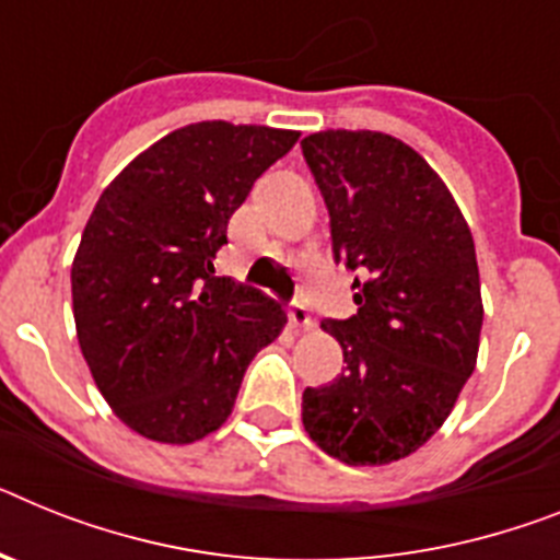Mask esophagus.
<instances>
[{"mask_svg": "<svg viewBox=\"0 0 560 560\" xmlns=\"http://www.w3.org/2000/svg\"><path fill=\"white\" fill-rule=\"evenodd\" d=\"M288 318H290V324H293L295 330H302V332L313 330V316H310V310L304 307L302 302H293V304H290Z\"/></svg>", "mask_w": 560, "mask_h": 560, "instance_id": "esophagus-1", "label": "esophagus"}]
</instances>
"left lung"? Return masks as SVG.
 <instances>
[{"label": "left lung", "mask_w": 560, "mask_h": 560, "mask_svg": "<svg viewBox=\"0 0 560 560\" xmlns=\"http://www.w3.org/2000/svg\"><path fill=\"white\" fill-rule=\"evenodd\" d=\"M302 150L330 210L336 261L359 272V313L322 322L347 368L304 389V430L338 462L384 467L424 447L476 370V244L439 173L396 136L318 130Z\"/></svg>", "instance_id": "1"}]
</instances>
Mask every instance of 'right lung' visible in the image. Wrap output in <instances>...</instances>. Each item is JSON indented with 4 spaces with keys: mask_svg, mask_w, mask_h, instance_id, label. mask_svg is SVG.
<instances>
[{
    "mask_svg": "<svg viewBox=\"0 0 560 560\" xmlns=\"http://www.w3.org/2000/svg\"><path fill=\"white\" fill-rule=\"evenodd\" d=\"M299 130L196 121L150 144L102 190L70 267L82 355L142 439L192 444L228 421L244 370L288 313L215 276L230 215Z\"/></svg>",
    "mask_w": 560,
    "mask_h": 560,
    "instance_id": "1",
    "label": "right lung"
}]
</instances>
